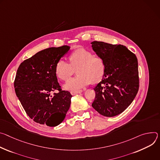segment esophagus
Instances as JSON below:
<instances>
[{
	"label": "esophagus",
	"mask_w": 160,
	"mask_h": 160,
	"mask_svg": "<svg viewBox=\"0 0 160 160\" xmlns=\"http://www.w3.org/2000/svg\"><path fill=\"white\" fill-rule=\"evenodd\" d=\"M82 92V90H78V91H72L70 92V93L72 95H75L76 94H78V93H81Z\"/></svg>",
	"instance_id": "1"
}]
</instances>
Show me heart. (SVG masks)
I'll return each mask as SVG.
<instances>
[{
  "instance_id": "b5f03b06",
  "label": "heart",
  "mask_w": 160,
  "mask_h": 160,
  "mask_svg": "<svg viewBox=\"0 0 160 160\" xmlns=\"http://www.w3.org/2000/svg\"><path fill=\"white\" fill-rule=\"evenodd\" d=\"M70 63L60 59L55 67V73L62 81H67L74 73L75 69L78 74L68 80L63 86L64 89L69 91H78L90 84L91 82H97L103 77L105 64L103 59L95 57L90 51L80 48L69 57Z\"/></svg>"
}]
</instances>
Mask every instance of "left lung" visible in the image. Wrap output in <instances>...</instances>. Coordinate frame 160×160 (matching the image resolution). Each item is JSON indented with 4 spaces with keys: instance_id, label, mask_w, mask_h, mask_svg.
Instances as JSON below:
<instances>
[{
    "instance_id": "left-lung-1",
    "label": "left lung",
    "mask_w": 160,
    "mask_h": 160,
    "mask_svg": "<svg viewBox=\"0 0 160 160\" xmlns=\"http://www.w3.org/2000/svg\"><path fill=\"white\" fill-rule=\"evenodd\" d=\"M91 44L105 64L102 79L93 89L95 98L92 105L101 115L113 117L125 111L137 94L138 60L135 55L122 45L100 41Z\"/></svg>"
}]
</instances>
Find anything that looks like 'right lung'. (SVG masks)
<instances>
[{"instance_id":"right-lung-1","label":"right lung","mask_w":160,"mask_h":160,"mask_svg":"<svg viewBox=\"0 0 160 160\" xmlns=\"http://www.w3.org/2000/svg\"><path fill=\"white\" fill-rule=\"evenodd\" d=\"M70 47H52L41 51L19 66L14 82L17 97L27 115L35 122L56 127L69 109L72 95L62 91L55 73L56 64ZM58 90L52 97L50 93Z\"/></svg>"}]
</instances>
